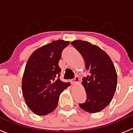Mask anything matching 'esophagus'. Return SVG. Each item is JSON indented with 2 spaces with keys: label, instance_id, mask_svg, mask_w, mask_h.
I'll return each instance as SVG.
<instances>
[{
  "label": "esophagus",
  "instance_id": "esophagus-1",
  "mask_svg": "<svg viewBox=\"0 0 133 133\" xmlns=\"http://www.w3.org/2000/svg\"><path fill=\"white\" fill-rule=\"evenodd\" d=\"M79 78L78 77H75L74 79H71L70 80L71 83L72 84H74V85H75V84L78 83H79Z\"/></svg>",
  "mask_w": 133,
  "mask_h": 133
}]
</instances>
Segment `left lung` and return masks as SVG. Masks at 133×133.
I'll return each mask as SVG.
<instances>
[{
    "mask_svg": "<svg viewBox=\"0 0 133 133\" xmlns=\"http://www.w3.org/2000/svg\"><path fill=\"white\" fill-rule=\"evenodd\" d=\"M83 58L89 71L83 78L82 85L87 93V100L79 104L81 109L96 113L105 108L111 101L117 87V73L111 58L98 46L81 40L71 43Z\"/></svg>",
    "mask_w": 133,
    "mask_h": 133,
    "instance_id": "obj_1",
    "label": "left lung"
}]
</instances>
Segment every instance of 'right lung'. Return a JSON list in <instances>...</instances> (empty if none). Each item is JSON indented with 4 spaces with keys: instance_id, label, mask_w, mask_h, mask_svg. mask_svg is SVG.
Masks as SVG:
<instances>
[{
    "instance_id": "add662e5",
    "label": "right lung",
    "mask_w": 133,
    "mask_h": 133,
    "mask_svg": "<svg viewBox=\"0 0 133 133\" xmlns=\"http://www.w3.org/2000/svg\"><path fill=\"white\" fill-rule=\"evenodd\" d=\"M69 42L52 41L32 53L25 65L22 92L27 106L38 115H45L57 107L60 93L69 83L59 79L58 62L63 50Z\"/></svg>"
}]
</instances>
